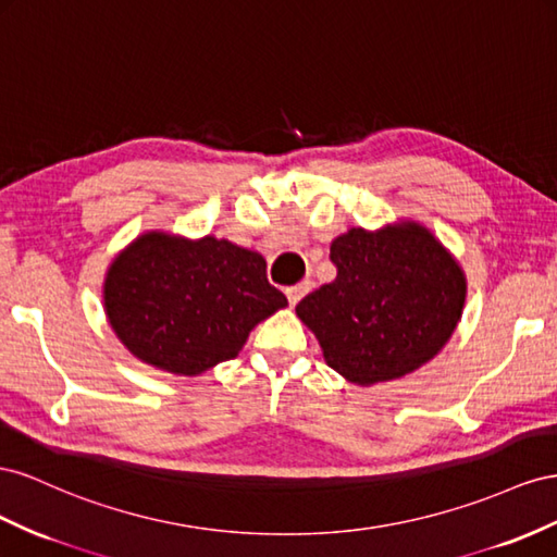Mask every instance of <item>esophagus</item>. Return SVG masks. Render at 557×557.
I'll list each match as a JSON object with an SVG mask.
<instances>
[{"label": "esophagus", "instance_id": "1", "mask_svg": "<svg viewBox=\"0 0 557 557\" xmlns=\"http://www.w3.org/2000/svg\"><path fill=\"white\" fill-rule=\"evenodd\" d=\"M308 292H310V282H308V280L298 282V284H292V287L284 289V294H287V298H289V304H292V306H296L298 300L304 298Z\"/></svg>", "mask_w": 557, "mask_h": 557}]
</instances>
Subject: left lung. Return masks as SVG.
Listing matches in <instances>:
<instances>
[{"label": "left lung", "instance_id": "obj_1", "mask_svg": "<svg viewBox=\"0 0 557 557\" xmlns=\"http://www.w3.org/2000/svg\"><path fill=\"white\" fill-rule=\"evenodd\" d=\"M331 261L336 280L300 300L296 314L347 383L371 387L418 371L462 320L465 270L420 221L349 228L331 243Z\"/></svg>", "mask_w": 557, "mask_h": 557}]
</instances>
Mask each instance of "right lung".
Segmentation results:
<instances>
[{"mask_svg": "<svg viewBox=\"0 0 557 557\" xmlns=\"http://www.w3.org/2000/svg\"><path fill=\"white\" fill-rule=\"evenodd\" d=\"M104 314L141 363L194 377L237 357L251 329L287 308L259 251L226 237L147 231L109 263Z\"/></svg>", "mask_w": 557, "mask_h": 557, "instance_id": "obj_1", "label": "right lung"}]
</instances>
